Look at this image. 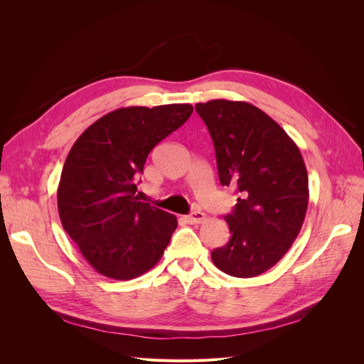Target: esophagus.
<instances>
[{"instance_id": "esophagus-1", "label": "esophagus", "mask_w": 364, "mask_h": 364, "mask_svg": "<svg viewBox=\"0 0 364 364\" xmlns=\"http://www.w3.org/2000/svg\"><path fill=\"white\" fill-rule=\"evenodd\" d=\"M186 220H188V222H190L191 225H199V223H203V222H205L206 215H205L202 211H194V213H191L190 215H186Z\"/></svg>"}]
</instances>
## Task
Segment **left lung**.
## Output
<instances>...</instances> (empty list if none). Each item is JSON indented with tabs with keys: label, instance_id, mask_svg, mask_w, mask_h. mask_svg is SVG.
Segmentation results:
<instances>
[{
	"label": "left lung",
	"instance_id": "1",
	"mask_svg": "<svg viewBox=\"0 0 364 364\" xmlns=\"http://www.w3.org/2000/svg\"><path fill=\"white\" fill-rule=\"evenodd\" d=\"M196 111L213 138L220 183L238 188L230 238L211 252L235 278L267 272L291 247L308 208V174L294 141L277 121L246 102L209 100Z\"/></svg>",
	"mask_w": 364,
	"mask_h": 364
}]
</instances>
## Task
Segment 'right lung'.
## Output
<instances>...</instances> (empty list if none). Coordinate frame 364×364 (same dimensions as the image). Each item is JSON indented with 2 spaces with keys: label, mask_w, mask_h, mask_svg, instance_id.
Wrapping results in <instances>:
<instances>
[{
  "label": "right lung",
  "mask_w": 364,
  "mask_h": 364,
  "mask_svg": "<svg viewBox=\"0 0 364 364\" xmlns=\"http://www.w3.org/2000/svg\"><path fill=\"white\" fill-rule=\"evenodd\" d=\"M193 114L191 105L119 107L77 138L63 164V229L103 277L127 281L156 266L178 220L139 202L136 178L151 149Z\"/></svg>",
  "instance_id": "1"
}]
</instances>
